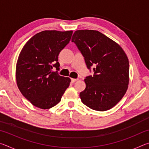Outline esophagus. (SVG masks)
<instances>
[{
	"label": "esophagus",
	"instance_id": "1",
	"mask_svg": "<svg viewBox=\"0 0 149 149\" xmlns=\"http://www.w3.org/2000/svg\"><path fill=\"white\" fill-rule=\"evenodd\" d=\"M77 80H78L77 79H74V78H71V81H72V83H74L75 81H77Z\"/></svg>",
	"mask_w": 149,
	"mask_h": 149
}]
</instances>
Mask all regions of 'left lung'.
<instances>
[{
  "mask_svg": "<svg viewBox=\"0 0 149 149\" xmlns=\"http://www.w3.org/2000/svg\"><path fill=\"white\" fill-rule=\"evenodd\" d=\"M72 41L85 58L88 69L94 65L93 76L85 79L86 84L79 96L82 102L97 111L110 110L116 105L129 85V60L117 42L96 30H77Z\"/></svg>",
  "mask_w": 149,
  "mask_h": 149,
  "instance_id": "left-lung-1",
  "label": "left lung"
}]
</instances>
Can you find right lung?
I'll list each match as a JSON object with an SVG mask.
<instances>
[{
	"label": "right lung",
	"instance_id": "1",
	"mask_svg": "<svg viewBox=\"0 0 149 149\" xmlns=\"http://www.w3.org/2000/svg\"><path fill=\"white\" fill-rule=\"evenodd\" d=\"M73 31L45 30L33 36L20 52L16 67V84L24 97L41 109H49L61 100L71 79L63 77L58 56L69 43Z\"/></svg>",
	"mask_w": 149,
	"mask_h": 149
}]
</instances>
